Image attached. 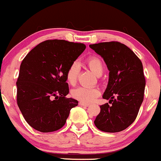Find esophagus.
<instances>
[{
  "instance_id": "obj_1",
  "label": "esophagus",
  "mask_w": 161,
  "mask_h": 161,
  "mask_svg": "<svg viewBox=\"0 0 161 161\" xmlns=\"http://www.w3.org/2000/svg\"><path fill=\"white\" fill-rule=\"evenodd\" d=\"M79 105H81V106H85V107H89V105L88 104H85L83 102H79Z\"/></svg>"
}]
</instances>
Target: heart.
I'll use <instances>...</instances> for the list:
<instances>
[{
  "label": "heart",
  "mask_w": 161,
  "mask_h": 161,
  "mask_svg": "<svg viewBox=\"0 0 161 161\" xmlns=\"http://www.w3.org/2000/svg\"><path fill=\"white\" fill-rule=\"evenodd\" d=\"M88 66L97 76H101L103 72V64L99 58L96 56H90L86 60ZM79 65L76 62L72 63L66 71V78L68 83L74 85L76 82L78 74L79 72ZM100 95V91L97 88L85 87L80 86L73 89L72 92V95L75 99L80 101L85 104H89L95 101V98Z\"/></svg>",
  "instance_id": "heart-1"
}]
</instances>
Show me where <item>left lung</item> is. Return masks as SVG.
Segmentation results:
<instances>
[{
    "label": "left lung",
    "mask_w": 161,
    "mask_h": 161,
    "mask_svg": "<svg viewBox=\"0 0 161 161\" xmlns=\"http://www.w3.org/2000/svg\"><path fill=\"white\" fill-rule=\"evenodd\" d=\"M89 47L103 58L109 70L102 98L112 104L101 105L95 125L105 132L121 131L135 121L144 100L146 82L142 63L131 49L119 42L91 44Z\"/></svg>",
    "instance_id": "8db88e82"
}]
</instances>
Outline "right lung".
Segmentation results:
<instances>
[{"label": "right lung", "instance_id": "add662e5", "mask_svg": "<svg viewBox=\"0 0 161 161\" xmlns=\"http://www.w3.org/2000/svg\"><path fill=\"white\" fill-rule=\"evenodd\" d=\"M83 43L49 40L25 56L17 82V102L26 121L43 133L60 129L78 101L66 98L69 66L83 53Z\"/></svg>", "mask_w": 161, "mask_h": 161}]
</instances>
